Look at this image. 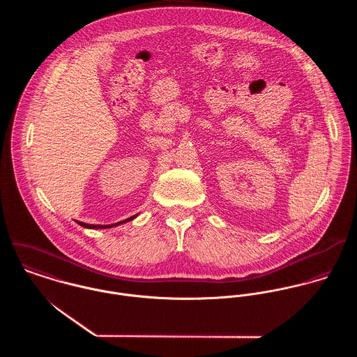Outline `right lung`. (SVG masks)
<instances>
[{
    "mask_svg": "<svg viewBox=\"0 0 357 357\" xmlns=\"http://www.w3.org/2000/svg\"><path fill=\"white\" fill-rule=\"evenodd\" d=\"M135 217H137V214H136V215H132V217H129V218H126V220H123V221H119V222H115V224H109V225H93V224H85V222H82V221H77V222H78L79 225L85 227V228H91V229H99V228H111V227H116V225H119V224H122V222H128V221L133 220Z\"/></svg>",
    "mask_w": 357,
    "mask_h": 357,
    "instance_id": "right-lung-1",
    "label": "right lung"
}]
</instances>
